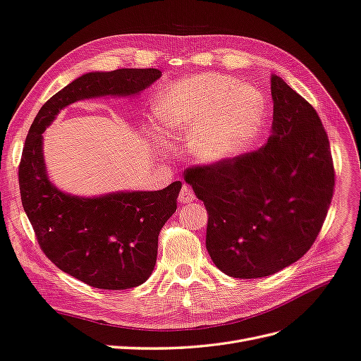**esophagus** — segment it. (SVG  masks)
<instances>
[{"mask_svg": "<svg viewBox=\"0 0 361 361\" xmlns=\"http://www.w3.org/2000/svg\"><path fill=\"white\" fill-rule=\"evenodd\" d=\"M178 201L181 204H189V202L195 201L193 190L189 186H183L181 190H180V195H178Z\"/></svg>", "mask_w": 361, "mask_h": 361, "instance_id": "34e87169", "label": "esophagus"}]
</instances>
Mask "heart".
<instances>
[{
    "instance_id": "1",
    "label": "heart",
    "mask_w": 361,
    "mask_h": 361,
    "mask_svg": "<svg viewBox=\"0 0 361 361\" xmlns=\"http://www.w3.org/2000/svg\"><path fill=\"white\" fill-rule=\"evenodd\" d=\"M154 119L166 136H192V154L218 164L245 149L260 130L264 101L251 85L221 74H200L172 83L154 102Z\"/></svg>"
}]
</instances>
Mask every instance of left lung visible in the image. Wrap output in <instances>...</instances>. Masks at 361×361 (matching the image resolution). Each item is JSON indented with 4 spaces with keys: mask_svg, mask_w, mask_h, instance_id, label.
<instances>
[{
    "mask_svg": "<svg viewBox=\"0 0 361 361\" xmlns=\"http://www.w3.org/2000/svg\"><path fill=\"white\" fill-rule=\"evenodd\" d=\"M272 135L252 152L184 173L209 213L205 246L224 274L269 276L298 262L322 228L334 189L326 131L275 74Z\"/></svg>",
    "mask_w": 361,
    "mask_h": 361,
    "instance_id": "obj_1",
    "label": "left lung"
}]
</instances>
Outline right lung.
Here are the masks:
<instances>
[{
    "mask_svg": "<svg viewBox=\"0 0 361 361\" xmlns=\"http://www.w3.org/2000/svg\"><path fill=\"white\" fill-rule=\"evenodd\" d=\"M160 77L152 68L87 72L45 102L25 139L19 190L40 248L59 269L97 289L123 290L148 280L157 260L159 233L177 210L181 183L154 192L66 193L49 180L42 133L69 104L136 97Z\"/></svg>",
    "mask_w": 361,
    "mask_h": 361,
    "instance_id": "right-lung-1",
    "label": "right lung"
}]
</instances>
